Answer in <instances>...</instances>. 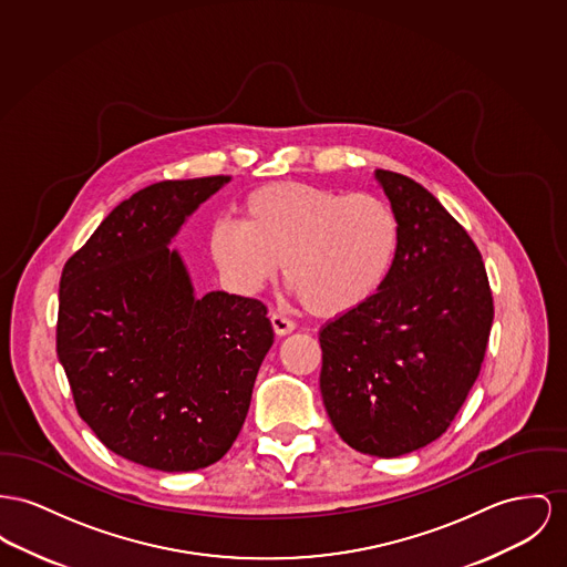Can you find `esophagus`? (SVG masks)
Masks as SVG:
<instances>
[{"label": "esophagus", "mask_w": 567, "mask_h": 567, "mask_svg": "<svg viewBox=\"0 0 567 567\" xmlns=\"http://www.w3.org/2000/svg\"><path fill=\"white\" fill-rule=\"evenodd\" d=\"M270 324H272V331H275L279 338H284V336H288V333L295 331V322H292L290 318L277 313V311L270 313Z\"/></svg>", "instance_id": "esophagus-1"}]
</instances>
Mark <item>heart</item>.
I'll return each mask as SVG.
<instances>
[{
  "label": "heart",
  "mask_w": 567,
  "mask_h": 567,
  "mask_svg": "<svg viewBox=\"0 0 567 567\" xmlns=\"http://www.w3.org/2000/svg\"><path fill=\"white\" fill-rule=\"evenodd\" d=\"M398 249L393 210L372 193H341L305 183L251 190L240 221L210 231V256L227 284L256 295L277 277L307 311L341 318L382 288Z\"/></svg>",
  "instance_id": "b5f03b06"
}]
</instances>
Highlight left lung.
Segmentation results:
<instances>
[{"label":"left lung","instance_id":"obj_1","mask_svg":"<svg viewBox=\"0 0 567 567\" xmlns=\"http://www.w3.org/2000/svg\"><path fill=\"white\" fill-rule=\"evenodd\" d=\"M398 249L377 295L320 331L322 402L343 443L398 457L436 441L480 377L494 305L480 249L409 176L377 169Z\"/></svg>","mask_w":567,"mask_h":567}]
</instances>
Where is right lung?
Returning a JSON list of instances; mask_svg holds the SVG:
<instances>
[{"label": "right lung", "instance_id": "right-lung-1", "mask_svg": "<svg viewBox=\"0 0 567 567\" xmlns=\"http://www.w3.org/2000/svg\"><path fill=\"white\" fill-rule=\"evenodd\" d=\"M229 176L163 181L103 219L64 265L58 359L76 413L112 452L165 473L236 441L272 327L265 302L195 297L172 238Z\"/></svg>", "mask_w": 567, "mask_h": 567}]
</instances>
